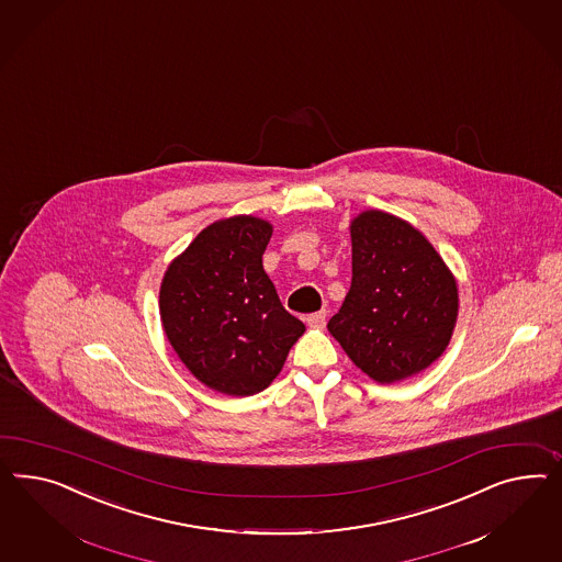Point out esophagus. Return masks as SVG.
<instances>
[{
	"label": "esophagus",
	"instance_id": "34e87169",
	"mask_svg": "<svg viewBox=\"0 0 562 562\" xmlns=\"http://www.w3.org/2000/svg\"><path fill=\"white\" fill-rule=\"evenodd\" d=\"M306 323H308V327L323 329V327H325V323H327V313H325V311L313 313V315H308V317H306Z\"/></svg>",
	"mask_w": 562,
	"mask_h": 562
}]
</instances>
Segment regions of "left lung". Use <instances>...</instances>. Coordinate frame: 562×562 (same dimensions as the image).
Listing matches in <instances>:
<instances>
[{"mask_svg": "<svg viewBox=\"0 0 562 562\" xmlns=\"http://www.w3.org/2000/svg\"><path fill=\"white\" fill-rule=\"evenodd\" d=\"M349 235L351 286L329 334L380 384L419 374L454 331V276L424 233L395 214H358Z\"/></svg>", "mask_w": 562, "mask_h": 562, "instance_id": "8db88e82", "label": "left lung"}]
</instances>
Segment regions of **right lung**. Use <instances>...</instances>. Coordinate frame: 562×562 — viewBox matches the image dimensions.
Returning a JSON list of instances; mask_svg holds the SVG:
<instances>
[{"instance_id": "1", "label": "right lung", "mask_w": 562, "mask_h": 562, "mask_svg": "<svg viewBox=\"0 0 562 562\" xmlns=\"http://www.w3.org/2000/svg\"><path fill=\"white\" fill-rule=\"evenodd\" d=\"M270 237L272 225L258 216L216 221L169 263L161 282L159 313L171 348L223 395L268 389L304 334L263 272Z\"/></svg>"}]
</instances>
